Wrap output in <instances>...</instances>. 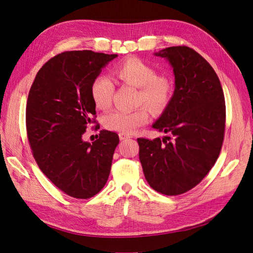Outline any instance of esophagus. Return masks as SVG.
Segmentation results:
<instances>
[{"label": "esophagus", "instance_id": "34e87169", "mask_svg": "<svg viewBox=\"0 0 253 253\" xmlns=\"http://www.w3.org/2000/svg\"><path fill=\"white\" fill-rule=\"evenodd\" d=\"M119 138H120V140H126V139H128V138H131V136H128V135H126V134L120 133V134H119Z\"/></svg>", "mask_w": 253, "mask_h": 253}]
</instances>
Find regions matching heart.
<instances>
[{
    "instance_id": "obj_1",
    "label": "heart",
    "mask_w": 253,
    "mask_h": 253,
    "mask_svg": "<svg viewBox=\"0 0 253 253\" xmlns=\"http://www.w3.org/2000/svg\"><path fill=\"white\" fill-rule=\"evenodd\" d=\"M117 78L128 85L139 88L138 102L145 103L155 113L164 111L173 94V82L164 75H156L155 68L143 60L131 57L116 65L114 70ZM114 84L105 76H97L91 82L90 97L100 110L112 104ZM103 126L110 131L132 134L149 121V111L145 106L134 111L115 110L103 117Z\"/></svg>"
}]
</instances>
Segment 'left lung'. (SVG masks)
I'll list each match as a JSON object with an SVG mask.
<instances>
[{
	"instance_id": "obj_1",
	"label": "left lung",
	"mask_w": 253,
	"mask_h": 253,
	"mask_svg": "<svg viewBox=\"0 0 253 253\" xmlns=\"http://www.w3.org/2000/svg\"><path fill=\"white\" fill-rule=\"evenodd\" d=\"M173 68L175 89L153 127L163 140L138 138L144 177L159 193L179 195L194 188L215 164L223 145L225 97L212 66L187 46L154 52Z\"/></svg>"
}]
</instances>
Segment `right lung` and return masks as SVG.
<instances>
[{
  "mask_svg": "<svg viewBox=\"0 0 253 253\" xmlns=\"http://www.w3.org/2000/svg\"><path fill=\"white\" fill-rule=\"evenodd\" d=\"M118 55L91 50L59 53L38 72L26 104V128L40 170L67 195L86 200L108 181L116 133L102 129L94 142L82 139L95 122L90 85Z\"/></svg>",
  "mask_w": 253,
  "mask_h": 253,
  "instance_id": "obj_1",
  "label": "right lung"
}]
</instances>
